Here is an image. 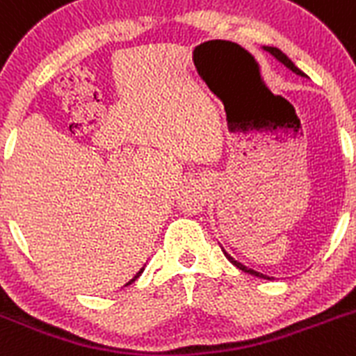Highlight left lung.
I'll return each mask as SVG.
<instances>
[{
  "instance_id": "left-lung-1",
  "label": "left lung",
  "mask_w": 356,
  "mask_h": 356,
  "mask_svg": "<svg viewBox=\"0 0 356 356\" xmlns=\"http://www.w3.org/2000/svg\"><path fill=\"white\" fill-rule=\"evenodd\" d=\"M265 51H268V52H270V54H272V56H275V58H277V60H279V61H280V63H282V65H286V67H288V68H289V70H293V72H295V74H298V76L305 77V74H304V72L300 70V68H298V67H296V65H295V63H293V61H291V60H289V58H288V56H286L284 52L280 51V49H277V47H265ZM224 254H226V257H227V259H229V261H231V263H233V265H234V266H236V268H240V270H242V272H245V273H250V275H254V277H263V279H270V277L263 275V273L256 272V270H252V268H247V266H243V265H242V263H238V261H234V259H233V257H231V256H229V254H227V252H224Z\"/></svg>"
}]
</instances>
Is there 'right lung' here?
<instances>
[{"label":"right lung","instance_id":"right-lung-1","mask_svg":"<svg viewBox=\"0 0 356 356\" xmlns=\"http://www.w3.org/2000/svg\"><path fill=\"white\" fill-rule=\"evenodd\" d=\"M143 270H145V268H141V270H139V272H138V273H136V277H134V279H132V280H130V282H134V280L138 279V277H139V275H141V273H143ZM130 282H127V284H130Z\"/></svg>","mask_w":356,"mask_h":356}]
</instances>
